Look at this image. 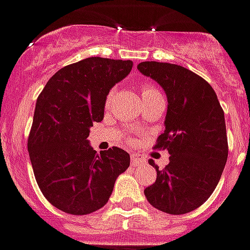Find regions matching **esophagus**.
<instances>
[{"mask_svg":"<svg viewBox=\"0 0 250 250\" xmlns=\"http://www.w3.org/2000/svg\"><path fill=\"white\" fill-rule=\"evenodd\" d=\"M146 163V159L139 154H133L131 155V164L133 166H143Z\"/></svg>","mask_w":250,"mask_h":250,"instance_id":"34e87169","label":"esophagus"}]
</instances>
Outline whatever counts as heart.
Segmentation results:
<instances>
[{
    "mask_svg": "<svg viewBox=\"0 0 250 250\" xmlns=\"http://www.w3.org/2000/svg\"><path fill=\"white\" fill-rule=\"evenodd\" d=\"M114 93H115V89H111L110 92H108L107 97H106V104H108V102L111 101V99H112ZM157 93H159V91H158V89L155 88L153 84H149V83H144V84L142 86V97H143V99L149 97V96L157 95Z\"/></svg>",
    "mask_w": 250,
    "mask_h": 250,
    "instance_id": "1",
    "label": "heart"
}]
</instances>
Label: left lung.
Listing matches in <instances>:
<instances>
[{"label": "left lung", "instance_id": "obj_1", "mask_svg": "<svg viewBox=\"0 0 250 250\" xmlns=\"http://www.w3.org/2000/svg\"><path fill=\"white\" fill-rule=\"evenodd\" d=\"M138 69L167 95L166 130L154 149H167L169 163L144 189L151 206L172 215L200 208L216 188L228 161L224 111L214 88L202 77L177 64L143 62Z\"/></svg>", "mask_w": 250, "mask_h": 250}]
</instances>
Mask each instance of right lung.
<instances>
[{
  "label": "right lung",
  "mask_w": 250,
  "mask_h": 250,
  "mask_svg": "<svg viewBox=\"0 0 250 250\" xmlns=\"http://www.w3.org/2000/svg\"><path fill=\"white\" fill-rule=\"evenodd\" d=\"M131 68V61L86 58L59 69L36 100L30 161L40 191L61 211L87 215L104 208L129 168V153L117 146L97 153L87 138L104 119L110 89Z\"/></svg>",
  "instance_id": "obj_1"
}]
</instances>
